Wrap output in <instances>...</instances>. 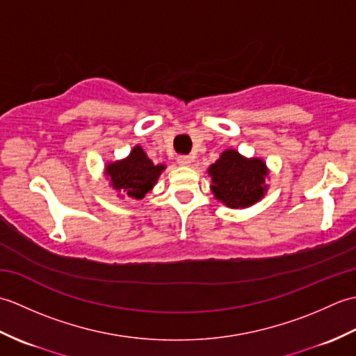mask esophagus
<instances>
[{"label":"esophagus","instance_id":"obj_1","mask_svg":"<svg viewBox=\"0 0 356 356\" xmlns=\"http://www.w3.org/2000/svg\"><path fill=\"white\" fill-rule=\"evenodd\" d=\"M191 162H193V157H191V156H186V154H184V156H179V157H177V163H179V165H182V166L190 165Z\"/></svg>","mask_w":356,"mask_h":356}]
</instances>
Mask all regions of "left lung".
Instances as JSON below:
<instances>
[{"label":"left lung","instance_id":"8db88e82","mask_svg":"<svg viewBox=\"0 0 356 356\" xmlns=\"http://www.w3.org/2000/svg\"><path fill=\"white\" fill-rule=\"evenodd\" d=\"M213 193L229 208H246L259 202L266 185V165L260 159H245L237 151L226 149L220 159L209 166Z\"/></svg>","mask_w":356,"mask_h":356}]
</instances>
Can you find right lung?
Segmentation results:
<instances>
[{
  "label": "right lung",
  "mask_w": 356,
  "mask_h": 356,
  "mask_svg": "<svg viewBox=\"0 0 356 356\" xmlns=\"http://www.w3.org/2000/svg\"><path fill=\"white\" fill-rule=\"evenodd\" d=\"M163 170L165 166L154 165L140 147H134L125 161L107 166V176L111 186L119 193L127 194L128 197L143 199Z\"/></svg>",
  "instance_id": "obj_1"
}]
</instances>
